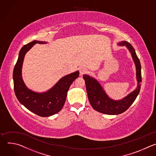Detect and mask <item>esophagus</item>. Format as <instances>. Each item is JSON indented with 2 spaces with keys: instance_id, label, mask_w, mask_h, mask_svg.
Returning a JSON list of instances; mask_svg holds the SVG:
<instances>
[{
  "instance_id": "esophagus-1",
  "label": "esophagus",
  "mask_w": 156,
  "mask_h": 156,
  "mask_svg": "<svg viewBox=\"0 0 156 156\" xmlns=\"http://www.w3.org/2000/svg\"><path fill=\"white\" fill-rule=\"evenodd\" d=\"M87 69H85V68H80V69H79V73H80V76H82L83 74H85L86 73H87Z\"/></svg>"
}]
</instances>
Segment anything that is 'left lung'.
I'll use <instances>...</instances> for the list:
<instances>
[{
  "instance_id": "left-lung-1",
  "label": "left lung",
  "mask_w": 156,
  "mask_h": 156,
  "mask_svg": "<svg viewBox=\"0 0 156 156\" xmlns=\"http://www.w3.org/2000/svg\"><path fill=\"white\" fill-rule=\"evenodd\" d=\"M117 45L126 46L127 48L135 63L138 83L135 90L121 100H114L106 94L103 87L96 79L87 74L83 75L88 100L91 106L97 111L109 115H117L127 111L136 100L141 88V66L134 48L127 41L120 42Z\"/></svg>"
}]
</instances>
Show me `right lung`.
<instances>
[{
	"label": "right lung",
	"instance_id": "1",
	"mask_svg": "<svg viewBox=\"0 0 156 156\" xmlns=\"http://www.w3.org/2000/svg\"><path fill=\"white\" fill-rule=\"evenodd\" d=\"M36 44H45L47 42L33 41L24 45L20 51L13 74L14 90L20 103L30 111L41 117H49L58 113L66 101L68 91L79 77L77 71L60 79L50 89L45 92H36L28 88L22 77V67L26 53Z\"/></svg>",
	"mask_w": 156,
	"mask_h": 156
}]
</instances>
